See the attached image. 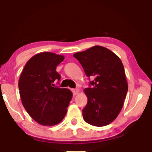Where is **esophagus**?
<instances>
[{
    "label": "esophagus",
    "instance_id": "1",
    "mask_svg": "<svg viewBox=\"0 0 152 152\" xmlns=\"http://www.w3.org/2000/svg\"><path fill=\"white\" fill-rule=\"evenodd\" d=\"M72 91L74 95H76V94L79 93V89H78V88H74V89H72Z\"/></svg>",
    "mask_w": 152,
    "mask_h": 152
}]
</instances>
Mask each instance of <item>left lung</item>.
I'll use <instances>...</instances> for the list:
<instances>
[{
    "mask_svg": "<svg viewBox=\"0 0 152 152\" xmlns=\"http://www.w3.org/2000/svg\"><path fill=\"white\" fill-rule=\"evenodd\" d=\"M88 77L94 78L85 88L88 99L83 109L84 121L95 126L109 124L118 116L126 98L127 83L121 59L105 47L95 46L74 54Z\"/></svg>",
    "mask_w": 152,
    "mask_h": 152,
    "instance_id": "obj_1",
    "label": "left lung"
}]
</instances>
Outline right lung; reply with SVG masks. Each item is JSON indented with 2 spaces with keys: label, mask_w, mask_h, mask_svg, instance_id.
<instances>
[{
  "label": "right lung",
  "mask_w": 152,
  "mask_h": 152,
  "mask_svg": "<svg viewBox=\"0 0 152 152\" xmlns=\"http://www.w3.org/2000/svg\"><path fill=\"white\" fill-rule=\"evenodd\" d=\"M64 56L50 52L36 54L26 63L18 81L23 106L39 124L54 126L64 119L72 92L68 88L53 87L61 76L56 66Z\"/></svg>",
  "instance_id": "add662e5"
}]
</instances>
